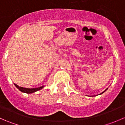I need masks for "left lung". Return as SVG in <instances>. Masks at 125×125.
<instances>
[{"mask_svg": "<svg viewBox=\"0 0 125 125\" xmlns=\"http://www.w3.org/2000/svg\"><path fill=\"white\" fill-rule=\"evenodd\" d=\"M107 89H108V88H106V89H105V90H104V91H103V92H102V93H100V94H99V95H100V94H103V93H104V92H105V91H106V90H107ZM94 96H95V95H93V97H94ZM90 97H91V96H90Z\"/></svg>", "mask_w": 125, "mask_h": 125, "instance_id": "8db88e82", "label": "left lung"}]
</instances>
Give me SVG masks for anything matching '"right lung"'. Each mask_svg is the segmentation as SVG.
<instances>
[{
  "mask_svg": "<svg viewBox=\"0 0 125 125\" xmlns=\"http://www.w3.org/2000/svg\"><path fill=\"white\" fill-rule=\"evenodd\" d=\"M14 85L16 86V88H17V89H19L21 92H22V93H26V94H31V93H35V92H36V91H38L42 89L44 86H45L43 85V86L38 87V88H23V87H21V86H18V85H16V84H15V83H14Z\"/></svg>",
  "mask_w": 125,
  "mask_h": 125,
  "instance_id": "right-lung-1",
  "label": "right lung"
}]
</instances>
